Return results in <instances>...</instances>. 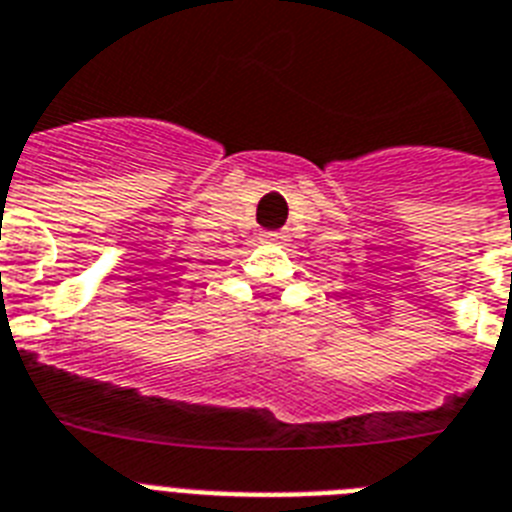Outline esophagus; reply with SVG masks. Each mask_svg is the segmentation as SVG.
<instances>
[{
	"mask_svg": "<svg viewBox=\"0 0 512 512\" xmlns=\"http://www.w3.org/2000/svg\"><path fill=\"white\" fill-rule=\"evenodd\" d=\"M260 239L265 244H276V247H284L286 244V234H281V231H265V234H260Z\"/></svg>",
	"mask_w": 512,
	"mask_h": 512,
	"instance_id": "obj_1",
	"label": "esophagus"
}]
</instances>
